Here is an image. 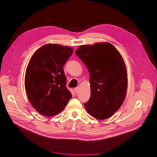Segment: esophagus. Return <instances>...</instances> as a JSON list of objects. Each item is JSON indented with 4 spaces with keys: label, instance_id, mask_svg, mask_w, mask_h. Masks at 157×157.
<instances>
[{
    "label": "esophagus",
    "instance_id": "34e87169",
    "mask_svg": "<svg viewBox=\"0 0 157 157\" xmlns=\"http://www.w3.org/2000/svg\"><path fill=\"white\" fill-rule=\"evenodd\" d=\"M74 91H75V92H76V94L79 93V87L75 88H74Z\"/></svg>",
    "mask_w": 157,
    "mask_h": 157
}]
</instances>
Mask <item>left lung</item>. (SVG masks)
Wrapping results in <instances>:
<instances>
[{"label": "left lung", "mask_w": 157, "mask_h": 157, "mask_svg": "<svg viewBox=\"0 0 157 157\" xmlns=\"http://www.w3.org/2000/svg\"><path fill=\"white\" fill-rule=\"evenodd\" d=\"M90 74L91 95L84 104L92 117L110 118L123 103L128 79L123 58L110 43L81 45L76 51Z\"/></svg>", "instance_id": "8db88e82"}]
</instances>
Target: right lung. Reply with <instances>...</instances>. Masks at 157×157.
I'll list each match as a JSON object with an SVG mask.
<instances>
[{
	"label": "right lung",
	"mask_w": 157,
	"mask_h": 157,
	"mask_svg": "<svg viewBox=\"0 0 157 157\" xmlns=\"http://www.w3.org/2000/svg\"><path fill=\"white\" fill-rule=\"evenodd\" d=\"M71 47L47 44L31 58L25 75V88L33 108L45 116L62 112L72 98L66 86L63 65L72 55Z\"/></svg>",
	"instance_id": "add662e5"
}]
</instances>
